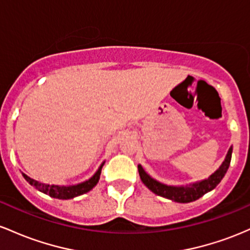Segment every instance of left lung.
Returning a JSON list of instances; mask_svg holds the SVG:
<instances>
[{
  "label": "left lung",
  "instance_id": "1",
  "mask_svg": "<svg viewBox=\"0 0 250 250\" xmlns=\"http://www.w3.org/2000/svg\"><path fill=\"white\" fill-rule=\"evenodd\" d=\"M231 152L232 148L230 147L229 148L228 153H227V157L226 159H224L223 164L220 167V169L212 173L208 179H204V181L191 184V186L189 187H169L165 186V184L159 183V182L151 178L150 176L143 170V167H140V165H138L139 176L143 183H144L151 191L155 192L156 195L162 196V197L165 198H169L171 201L179 202V203H189V202L198 200L202 196L206 195L207 192L211 191L212 189H215V188L217 187V184L222 181L227 170H228L229 165H230Z\"/></svg>",
  "mask_w": 250,
  "mask_h": 250
}]
</instances>
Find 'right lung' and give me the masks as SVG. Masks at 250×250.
<instances>
[{"instance_id":"1","label":"right lung","mask_w":250,"mask_h":250,"mask_svg":"<svg viewBox=\"0 0 250 250\" xmlns=\"http://www.w3.org/2000/svg\"><path fill=\"white\" fill-rule=\"evenodd\" d=\"M104 165V164H103ZM102 167H99V170L95 172V175L88 181L83 182V183L78 184V186H73V187H58V186H47V184L40 183V182L34 181L30 177H28L23 173V177L26 178V181L30 186H33L35 189L40 190L41 192L47 193L49 195L50 197L54 198H59V200H69V198L77 197V196L83 195V193L88 192L89 190H92L93 188L97 186V183L99 182L100 178V173H102Z\"/></svg>"}]
</instances>
